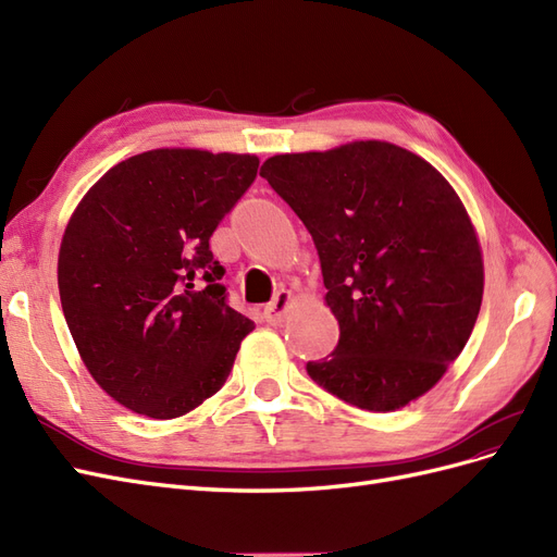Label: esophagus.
Instances as JSON below:
<instances>
[{
    "label": "esophagus",
    "instance_id": "esophagus-1",
    "mask_svg": "<svg viewBox=\"0 0 557 557\" xmlns=\"http://www.w3.org/2000/svg\"><path fill=\"white\" fill-rule=\"evenodd\" d=\"M293 301H295V295H293L290 290H278V293H276V297H274L272 301H269V305L264 307V318H267V323H272V325L281 323L283 315L288 313V309H290Z\"/></svg>",
    "mask_w": 557,
    "mask_h": 557
}]
</instances>
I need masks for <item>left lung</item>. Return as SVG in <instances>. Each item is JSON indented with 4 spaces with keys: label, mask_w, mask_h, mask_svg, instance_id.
<instances>
[{
    "label": "left lung",
    "mask_w": 557,
    "mask_h": 557,
    "mask_svg": "<svg viewBox=\"0 0 557 557\" xmlns=\"http://www.w3.org/2000/svg\"><path fill=\"white\" fill-rule=\"evenodd\" d=\"M260 176L311 232L339 323V344L307 364L309 376L376 413L432 391L483 299L481 244L453 185L428 160L376 139L281 153Z\"/></svg>",
    "instance_id": "left-lung-1"
}]
</instances>
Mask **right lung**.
Returning <instances> with one entry per match:
<instances>
[{"mask_svg": "<svg viewBox=\"0 0 557 557\" xmlns=\"http://www.w3.org/2000/svg\"><path fill=\"white\" fill-rule=\"evenodd\" d=\"M258 166L250 153L146 150L74 209L58 256L62 311L90 376L125 409L178 418L227 381L256 325L225 301L209 239Z\"/></svg>", "mask_w": 557, "mask_h": 557, "instance_id": "obj_1", "label": "right lung"}]
</instances>
